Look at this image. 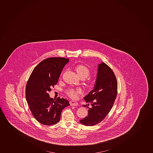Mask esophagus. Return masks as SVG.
<instances>
[{"instance_id":"obj_1","label":"esophagus","mask_w":153,"mask_h":153,"mask_svg":"<svg viewBox=\"0 0 153 153\" xmlns=\"http://www.w3.org/2000/svg\"><path fill=\"white\" fill-rule=\"evenodd\" d=\"M70 105L71 106H77L78 105V103L76 102V101L74 100H71L70 102Z\"/></svg>"}]
</instances>
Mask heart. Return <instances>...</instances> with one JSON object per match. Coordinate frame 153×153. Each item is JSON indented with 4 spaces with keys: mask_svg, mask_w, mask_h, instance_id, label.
<instances>
[{
    "mask_svg": "<svg viewBox=\"0 0 153 153\" xmlns=\"http://www.w3.org/2000/svg\"><path fill=\"white\" fill-rule=\"evenodd\" d=\"M76 71L77 74L80 77H85V79L89 76L90 71L88 68L85 65H78L76 67ZM82 93V90L80 88L76 89H68L67 91V94L71 98H76L79 94Z\"/></svg>",
    "mask_w": 153,
    "mask_h": 153,
    "instance_id": "b5f03b06",
    "label": "heart"
}]
</instances>
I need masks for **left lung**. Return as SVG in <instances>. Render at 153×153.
<instances>
[{
    "label": "left lung",
    "mask_w": 153,
    "mask_h": 153,
    "mask_svg": "<svg viewBox=\"0 0 153 153\" xmlns=\"http://www.w3.org/2000/svg\"><path fill=\"white\" fill-rule=\"evenodd\" d=\"M117 94V82L114 74L104 62L98 65L97 79L93 90L84 97L91 103L88 116L79 120L82 124L92 126L101 122L113 106ZM89 105V104H88ZM85 106V105H83Z\"/></svg>",
    "instance_id": "8db88e82"
}]
</instances>
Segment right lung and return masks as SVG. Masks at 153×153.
I'll list each match as a JSON object with an SVG mask.
<instances>
[{
	"label": "right lung",
	"instance_id": "1",
	"mask_svg": "<svg viewBox=\"0 0 153 153\" xmlns=\"http://www.w3.org/2000/svg\"><path fill=\"white\" fill-rule=\"evenodd\" d=\"M68 59L53 57L44 59L35 68L26 87V98L32 114L39 123L51 125L58 123L61 112L70 105L68 100L50 98L49 91L56 85Z\"/></svg>",
	"mask_w": 153,
	"mask_h": 153
}]
</instances>
